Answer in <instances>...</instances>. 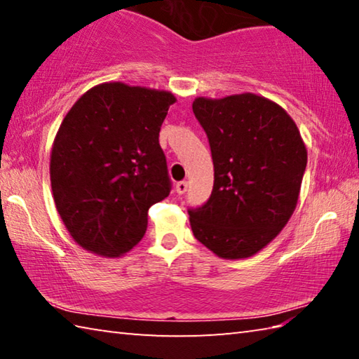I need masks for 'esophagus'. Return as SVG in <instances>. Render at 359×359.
Listing matches in <instances>:
<instances>
[{"mask_svg":"<svg viewBox=\"0 0 359 359\" xmlns=\"http://www.w3.org/2000/svg\"><path fill=\"white\" fill-rule=\"evenodd\" d=\"M187 190H188V182H185V180L177 182V185H175V191H177L179 194H184Z\"/></svg>","mask_w":359,"mask_h":359,"instance_id":"esophagus-1","label":"esophagus"}]
</instances>
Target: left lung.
Returning a JSON list of instances; mask_svg holds the SVG:
<instances>
[{
    "mask_svg": "<svg viewBox=\"0 0 359 359\" xmlns=\"http://www.w3.org/2000/svg\"><path fill=\"white\" fill-rule=\"evenodd\" d=\"M193 112L214 160L209 201L188 210L194 238L224 259L253 257L293 215L306 144L282 106L255 93L199 96Z\"/></svg>",
    "mask_w": 359,
    "mask_h": 359,
    "instance_id": "left-lung-1",
    "label": "left lung"
}]
</instances>
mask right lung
Listing matches in <instances>:
<instances>
[{"mask_svg": "<svg viewBox=\"0 0 359 359\" xmlns=\"http://www.w3.org/2000/svg\"><path fill=\"white\" fill-rule=\"evenodd\" d=\"M171 92L104 82L85 92L53 139L57 212L85 250L118 258L142 239L149 209L171 191L161 123Z\"/></svg>", "mask_w": 359, "mask_h": 359, "instance_id": "1", "label": "right lung"}]
</instances>
